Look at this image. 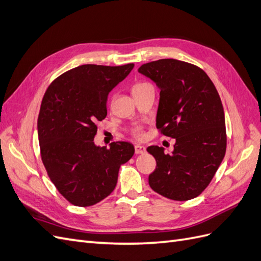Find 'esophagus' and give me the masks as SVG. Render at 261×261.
<instances>
[{"mask_svg":"<svg viewBox=\"0 0 261 261\" xmlns=\"http://www.w3.org/2000/svg\"><path fill=\"white\" fill-rule=\"evenodd\" d=\"M146 152V148L141 145H136L135 146V153L136 154H143Z\"/></svg>","mask_w":261,"mask_h":261,"instance_id":"34e87169","label":"esophagus"}]
</instances>
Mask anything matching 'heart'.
Here are the masks:
<instances>
[{"label":"heart","instance_id":"obj_1","mask_svg":"<svg viewBox=\"0 0 261 261\" xmlns=\"http://www.w3.org/2000/svg\"><path fill=\"white\" fill-rule=\"evenodd\" d=\"M146 85H148V84H138V85H135L134 86V88H133V91L134 90H136V89H139V88H141V87H144V86H146ZM135 136L136 137H141V132H140V129H135Z\"/></svg>","mask_w":261,"mask_h":261}]
</instances>
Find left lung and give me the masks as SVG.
I'll use <instances>...</instances> for the list:
<instances>
[{"label": "left lung", "instance_id": "1", "mask_svg": "<svg viewBox=\"0 0 261 261\" xmlns=\"http://www.w3.org/2000/svg\"><path fill=\"white\" fill-rule=\"evenodd\" d=\"M138 72L160 89L156 127L175 138L171 154L163 147L147 148L156 161L149 185L172 200L193 199L209 185L225 154V118L219 93L201 68L186 62L162 59L146 63Z\"/></svg>", "mask_w": 261, "mask_h": 261}]
</instances>
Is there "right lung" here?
Instances as JSON below:
<instances>
[{
	"label": "right lung",
	"instance_id": "1",
	"mask_svg": "<svg viewBox=\"0 0 261 261\" xmlns=\"http://www.w3.org/2000/svg\"><path fill=\"white\" fill-rule=\"evenodd\" d=\"M134 64H86L58 77L46 89L38 116L41 159L52 183L78 207H89L111 194L121 164L135 148L116 141L94 144L97 121L106 118L110 91L124 81Z\"/></svg>",
	"mask_w": 261,
	"mask_h": 261
}]
</instances>
